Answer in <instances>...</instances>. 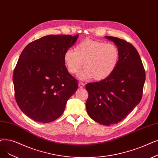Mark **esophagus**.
Here are the masks:
<instances>
[{"instance_id": "34e87169", "label": "esophagus", "mask_w": 158, "mask_h": 158, "mask_svg": "<svg viewBox=\"0 0 158 158\" xmlns=\"http://www.w3.org/2000/svg\"><path fill=\"white\" fill-rule=\"evenodd\" d=\"M85 86V84L84 83H83V82H79V88H84Z\"/></svg>"}]
</instances>
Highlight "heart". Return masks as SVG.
Instances as JSON below:
<instances>
[{"label": "heart", "mask_w": 158, "mask_h": 158, "mask_svg": "<svg viewBox=\"0 0 158 158\" xmlns=\"http://www.w3.org/2000/svg\"><path fill=\"white\" fill-rule=\"evenodd\" d=\"M119 59L117 46L89 39L79 43L75 50L68 49L64 53V63L72 74L77 73L85 63V68L78 75L81 79L94 77L102 81L109 77L117 68Z\"/></svg>", "instance_id": "1"}]
</instances>
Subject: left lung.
<instances>
[{
    "mask_svg": "<svg viewBox=\"0 0 158 158\" xmlns=\"http://www.w3.org/2000/svg\"><path fill=\"white\" fill-rule=\"evenodd\" d=\"M120 52L119 64L109 77L88 83L86 108L89 116L99 124H116L131 112L142 98L145 71L134 46L118 37L106 36Z\"/></svg>",
    "mask_w": 158,
    "mask_h": 158,
    "instance_id": "left-lung-1",
    "label": "left lung"
}]
</instances>
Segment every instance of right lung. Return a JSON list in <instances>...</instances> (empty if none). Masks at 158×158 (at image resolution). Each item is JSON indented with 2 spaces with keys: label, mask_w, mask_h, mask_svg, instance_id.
<instances>
[{
  "label": "right lung",
  "mask_w": 158,
  "mask_h": 158,
  "mask_svg": "<svg viewBox=\"0 0 158 158\" xmlns=\"http://www.w3.org/2000/svg\"><path fill=\"white\" fill-rule=\"evenodd\" d=\"M79 37L49 35L27 45L13 75L15 97L22 112L39 123L63 114L67 101L77 90V81L68 72L64 52Z\"/></svg>",
  "instance_id": "1"
}]
</instances>
